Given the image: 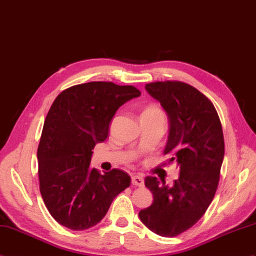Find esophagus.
I'll return each instance as SVG.
<instances>
[{
    "label": "esophagus",
    "mask_w": 256,
    "mask_h": 256,
    "mask_svg": "<svg viewBox=\"0 0 256 256\" xmlns=\"http://www.w3.org/2000/svg\"><path fill=\"white\" fill-rule=\"evenodd\" d=\"M132 184L133 186H144V179L140 176H134L132 178Z\"/></svg>",
    "instance_id": "esophagus-1"
}]
</instances>
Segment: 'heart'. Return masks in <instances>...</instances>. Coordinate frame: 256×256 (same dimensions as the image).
I'll use <instances>...</instances> for the list:
<instances>
[{"mask_svg":"<svg viewBox=\"0 0 256 256\" xmlns=\"http://www.w3.org/2000/svg\"><path fill=\"white\" fill-rule=\"evenodd\" d=\"M142 114H162V111H160L159 109L154 108V106H152V108H148L147 110H145V112Z\"/></svg>","mask_w":256,"mask_h":256,"instance_id":"1","label":"heart"}]
</instances>
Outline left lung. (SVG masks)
Segmentation results:
<instances>
[{"instance_id":"8db88e82","label":"left lung","mask_w":256,"mask_h":256,"mask_svg":"<svg viewBox=\"0 0 256 256\" xmlns=\"http://www.w3.org/2000/svg\"><path fill=\"white\" fill-rule=\"evenodd\" d=\"M169 118V136L164 150L179 167V179L171 188L164 180L147 176L145 186L152 204L138 214L152 232L176 236L198 222L217 191L224 155L220 120L212 101L182 82H156L145 86Z\"/></svg>"}]
</instances>
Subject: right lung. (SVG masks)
<instances>
[{"label": "right lung", "mask_w": 256, "mask_h": 256, "mask_svg": "<svg viewBox=\"0 0 256 256\" xmlns=\"http://www.w3.org/2000/svg\"><path fill=\"white\" fill-rule=\"evenodd\" d=\"M140 96L134 86L90 82L65 89L53 101L38 146V174L46 208L64 227H94L130 186L126 172L100 174L89 164L94 145L108 138L116 110Z\"/></svg>", "instance_id": "1"}]
</instances>
